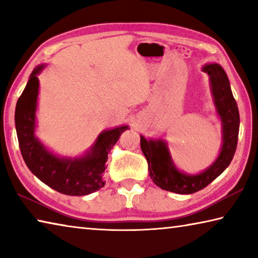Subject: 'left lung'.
Returning a JSON list of instances; mask_svg holds the SVG:
<instances>
[{
  "mask_svg": "<svg viewBox=\"0 0 258 258\" xmlns=\"http://www.w3.org/2000/svg\"><path fill=\"white\" fill-rule=\"evenodd\" d=\"M203 72L209 76L214 104L222 120L223 145L216 160L204 172L189 175L178 171L174 165L164 140H147L141 135V149L148 161L151 180L160 189L180 195L195 194L206 187L225 171L237 149L240 117L229 78L224 69L217 63L205 64Z\"/></svg>",
  "mask_w": 258,
  "mask_h": 258,
  "instance_id": "left-lung-1",
  "label": "left lung"
}]
</instances>
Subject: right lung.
Segmentation results:
<instances>
[{"label": "right lung", "instance_id": "obj_1", "mask_svg": "<svg viewBox=\"0 0 258 258\" xmlns=\"http://www.w3.org/2000/svg\"><path fill=\"white\" fill-rule=\"evenodd\" d=\"M41 64L30 74L27 85L17 101L15 121L19 148L27 167L35 176L60 194L85 196L104 186L103 175L108 154L118 141L127 125L103 131L91 149L78 158H60L49 151L35 137L38 97L37 75Z\"/></svg>", "mask_w": 258, "mask_h": 258}]
</instances>
